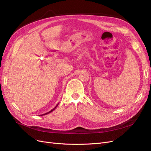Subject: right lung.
<instances>
[{
	"instance_id": "add662e5",
	"label": "right lung",
	"mask_w": 151,
	"mask_h": 151,
	"mask_svg": "<svg viewBox=\"0 0 151 151\" xmlns=\"http://www.w3.org/2000/svg\"><path fill=\"white\" fill-rule=\"evenodd\" d=\"M58 104H59V103H58V104H57V106H56L54 108H53V109H52V110H50V111H48V112H47V113H44V114H43V115H41V116H42V115H47V114H48V113H51L52 111H53L54 110V109H55V108H57V106H58Z\"/></svg>"
}]
</instances>
